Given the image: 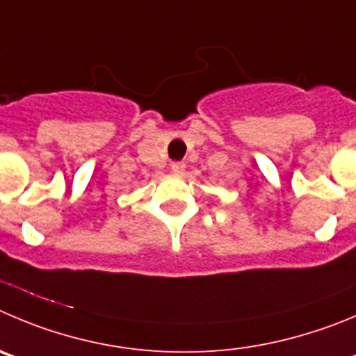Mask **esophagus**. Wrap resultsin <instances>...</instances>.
I'll return each instance as SVG.
<instances>
[{"label":"esophagus","mask_w":356,"mask_h":356,"mask_svg":"<svg viewBox=\"0 0 356 356\" xmlns=\"http://www.w3.org/2000/svg\"><path fill=\"white\" fill-rule=\"evenodd\" d=\"M170 170L174 172V174H177V175H181V174H184V170H186V165L182 161H174L170 165Z\"/></svg>","instance_id":"obj_1"}]
</instances>
